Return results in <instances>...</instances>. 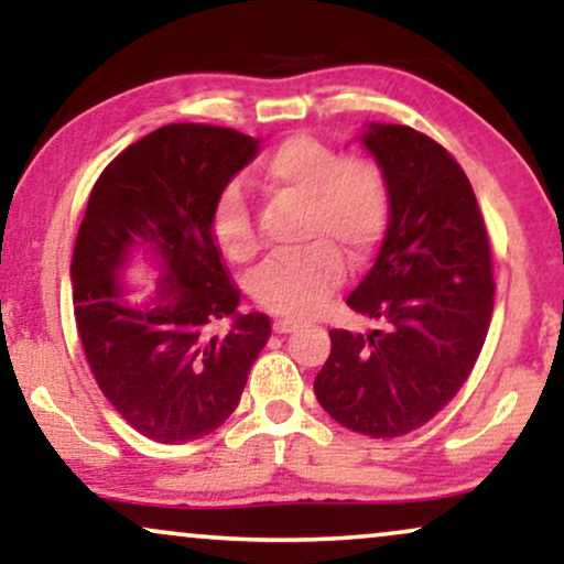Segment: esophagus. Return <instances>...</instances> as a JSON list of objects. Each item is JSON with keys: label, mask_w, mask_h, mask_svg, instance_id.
<instances>
[{"label": "esophagus", "mask_w": 564, "mask_h": 564, "mask_svg": "<svg viewBox=\"0 0 564 564\" xmlns=\"http://www.w3.org/2000/svg\"><path fill=\"white\" fill-rule=\"evenodd\" d=\"M296 326H300V323H296L294 318H275V321H273L275 334H289V332H294Z\"/></svg>", "instance_id": "34e87169"}]
</instances>
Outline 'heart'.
Here are the masks:
<instances>
[{"instance_id":"obj_1","label":"heart","mask_w":564,"mask_h":564,"mask_svg":"<svg viewBox=\"0 0 564 564\" xmlns=\"http://www.w3.org/2000/svg\"><path fill=\"white\" fill-rule=\"evenodd\" d=\"M260 185L270 196L307 204L300 236L310 243L264 260L249 291L270 313L310 315L341 281V251L352 262H366L384 241L392 219L390 177L373 156H345L332 142L296 134L264 159ZM212 230L236 262L251 260L260 249L251 212L236 187L219 196Z\"/></svg>"}]
</instances>
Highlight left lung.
<instances>
[{"label":"left lung","instance_id":"obj_1","mask_svg":"<svg viewBox=\"0 0 564 564\" xmlns=\"http://www.w3.org/2000/svg\"><path fill=\"white\" fill-rule=\"evenodd\" d=\"M392 187V219L371 273L347 296L379 321L332 328L315 398L347 430L403 437L451 403L494 315V257L469 177L430 134L373 124L364 134Z\"/></svg>","mask_w":564,"mask_h":564}]
</instances>
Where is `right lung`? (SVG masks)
<instances>
[{"mask_svg":"<svg viewBox=\"0 0 564 564\" xmlns=\"http://www.w3.org/2000/svg\"><path fill=\"white\" fill-rule=\"evenodd\" d=\"M257 156V140L228 127L170 124L132 142L102 170L70 262L74 318L93 377L140 435L180 445L228 422L249 368L270 339V318L238 315L212 230L225 185ZM134 242L165 260L145 308H127L115 270ZM237 321L230 333L217 319Z\"/></svg>","mask_w":564,"mask_h":564,"instance_id":"right-lung-1","label":"right lung"}]
</instances>
